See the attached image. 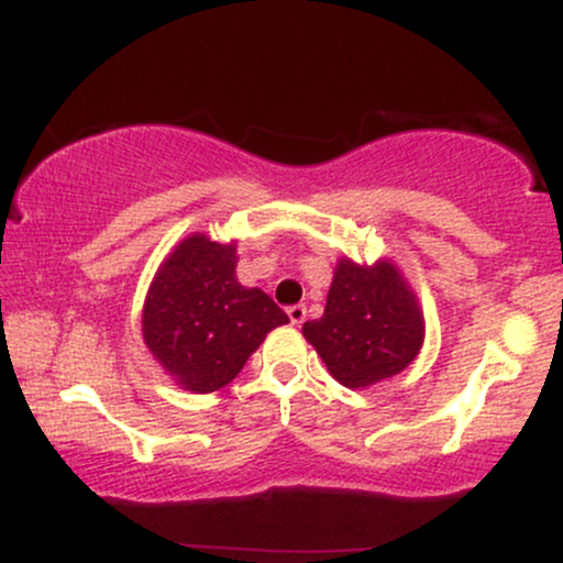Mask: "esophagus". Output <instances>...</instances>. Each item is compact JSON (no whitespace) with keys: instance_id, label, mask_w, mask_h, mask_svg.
<instances>
[{"instance_id":"esophagus-1","label":"esophagus","mask_w":563,"mask_h":563,"mask_svg":"<svg viewBox=\"0 0 563 563\" xmlns=\"http://www.w3.org/2000/svg\"><path fill=\"white\" fill-rule=\"evenodd\" d=\"M288 318L294 325H301L303 318H307V307L303 303H294V307H288Z\"/></svg>"}]
</instances>
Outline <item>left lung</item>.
Here are the masks:
<instances>
[{"label":"left lung","instance_id":"8db88e82","mask_svg":"<svg viewBox=\"0 0 563 563\" xmlns=\"http://www.w3.org/2000/svg\"><path fill=\"white\" fill-rule=\"evenodd\" d=\"M301 333L341 386L367 389L418 357L426 320L418 296L391 260L357 264L341 256L325 312L303 322Z\"/></svg>","mask_w":563,"mask_h":563}]
</instances>
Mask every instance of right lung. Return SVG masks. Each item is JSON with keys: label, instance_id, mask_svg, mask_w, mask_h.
<instances>
[{"label": "right lung", "instance_id": "1", "mask_svg": "<svg viewBox=\"0 0 563 563\" xmlns=\"http://www.w3.org/2000/svg\"><path fill=\"white\" fill-rule=\"evenodd\" d=\"M235 267V241L192 232L174 245L147 288L142 339L166 376L192 394L228 386L267 333L288 322L264 290L238 283Z\"/></svg>", "mask_w": 563, "mask_h": 563}]
</instances>
